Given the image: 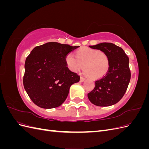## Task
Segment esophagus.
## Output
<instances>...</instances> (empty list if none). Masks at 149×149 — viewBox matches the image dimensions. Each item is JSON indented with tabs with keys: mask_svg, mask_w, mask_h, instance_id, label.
I'll return each instance as SVG.
<instances>
[{
	"mask_svg": "<svg viewBox=\"0 0 149 149\" xmlns=\"http://www.w3.org/2000/svg\"><path fill=\"white\" fill-rule=\"evenodd\" d=\"M84 80H85V78L84 77H81L80 78V81L81 82H83Z\"/></svg>",
	"mask_w": 149,
	"mask_h": 149,
	"instance_id": "esophagus-1",
	"label": "esophagus"
}]
</instances>
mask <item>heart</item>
<instances>
[{"label":"heart","instance_id":"obj_1","mask_svg":"<svg viewBox=\"0 0 149 149\" xmlns=\"http://www.w3.org/2000/svg\"><path fill=\"white\" fill-rule=\"evenodd\" d=\"M68 54L65 58L66 66L70 71L78 72L83 68L84 73L94 79L104 76L110 68L107 54L101 49L88 47L81 48L74 53Z\"/></svg>","mask_w":149,"mask_h":149}]
</instances>
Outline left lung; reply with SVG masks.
I'll return each mask as SVG.
<instances>
[{
    "instance_id": "left-lung-1",
    "label": "left lung",
    "mask_w": 149,
    "mask_h": 149,
    "mask_svg": "<svg viewBox=\"0 0 149 149\" xmlns=\"http://www.w3.org/2000/svg\"><path fill=\"white\" fill-rule=\"evenodd\" d=\"M89 47L105 52L109 58L110 68L104 76L96 81L95 87L88 94V97L97 106L114 105L123 98L130 82L129 57L123 48L112 43Z\"/></svg>"
}]
</instances>
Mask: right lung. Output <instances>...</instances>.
Listing matches in <instances>:
<instances>
[{
	"label": "right lung",
	"instance_id": "right-lung-1",
	"mask_svg": "<svg viewBox=\"0 0 149 149\" xmlns=\"http://www.w3.org/2000/svg\"><path fill=\"white\" fill-rule=\"evenodd\" d=\"M78 47L48 42L35 47L26 57L24 86L36 105L44 109L61 106L71 86L79 81L80 76L68 68L65 62L68 54Z\"/></svg>",
	"mask_w": 149,
	"mask_h": 149
}]
</instances>
